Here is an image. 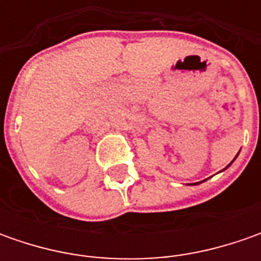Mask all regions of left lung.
<instances>
[{"instance_id": "1", "label": "left lung", "mask_w": 261, "mask_h": 261, "mask_svg": "<svg viewBox=\"0 0 261 261\" xmlns=\"http://www.w3.org/2000/svg\"><path fill=\"white\" fill-rule=\"evenodd\" d=\"M238 154H240V152H238ZM238 154H237V155H236V158H237V156H238ZM236 158H234V160H232V161H231V163H229V164H228V166H226L225 168H224V170H226V168H228V167L231 166V164H232V163H234V161H236ZM203 181H205V180H203ZM200 183H202V181H200ZM193 185H199V183H193Z\"/></svg>"}]
</instances>
